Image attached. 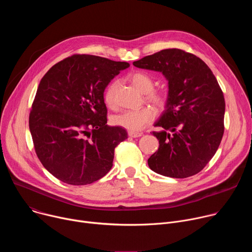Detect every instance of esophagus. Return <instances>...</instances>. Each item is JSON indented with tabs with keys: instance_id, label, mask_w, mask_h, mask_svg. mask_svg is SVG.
Listing matches in <instances>:
<instances>
[{
	"instance_id": "1",
	"label": "esophagus",
	"mask_w": 252,
	"mask_h": 252,
	"mask_svg": "<svg viewBox=\"0 0 252 252\" xmlns=\"http://www.w3.org/2000/svg\"><path fill=\"white\" fill-rule=\"evenodd\" d=\"M141 133L140 132H137V131H128V136L130 137H138L140 136Z\"/></svg>"
}]
</instances>
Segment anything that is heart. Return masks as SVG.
I'll return each mask as SVG.
<instances>
[{"label":"heart","mask_w":252,"mask_h":252,"mask_svg":"<svg viewBox=\"0 0 252 252\" xmlns=\"http://www.w3.org/2000/svg\"><path fill=\"white\" fill-rule=\"evenodd\" d=\"M127 80L140 93L146 94L147 98L158 107H163L167 101V95L164 92L155 91V81L147 73L134 71L128 75ZM118 84L112 83L106 88L103 99L107 106L113 107L116 103V90ZM156 118V113L151 107H143L140 110L126 111L114 117L113 123L129 131H138L151 124Z\"/></svg>","instance_id":"b5f03b06"}]
</instances>
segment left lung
Listing matches in <instances>:
<instances>
[{
  "mask_svg": "<svg viewBox=\"0 0 252 252\" xmlns=\"http://www.w3.org/2000/svg\"><path fill=\"white\" fill-rule=\"evenodd\" d=\"M168 81L165 110L153 131L158 150L148 159L155 172L175 178L198 173L217 153L224 131L223 93L208 65L193 54L166 49L133 62Z\"/></svg>",
  "mask_w": 252,
  "mask_h": 252,
  "instance_id": "8db88e82",
  "label": "left lung"
}]
</instances>
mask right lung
Wrapping results in <instances>:
<instances>
[{"mask_svg": "<svg viewBox=\"0 0 252 252\" xmlns=\"http://www.w3.org/2000/svg\"><path fill=\"white\" fill-rule=\"evenodd\" d=\"M128 66L126 62L74 55L53 65L41 80L29 126L40 161L61 182L90 185L111 170L115 149L127 132L106 125L103 93Z\"/></svg>", "mask_w": 252, "mask_h": 252, "instance_id": "right-lung-1", "label": "right lung"}]
</instances>
